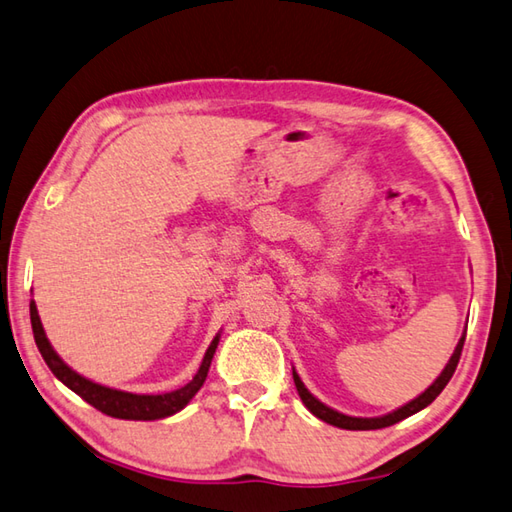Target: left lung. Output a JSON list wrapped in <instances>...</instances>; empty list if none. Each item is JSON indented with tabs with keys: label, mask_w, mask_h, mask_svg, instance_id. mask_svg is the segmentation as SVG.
I'll return each mask as SVG.
<instances>
[{
	"label": "left lung",
	"mask_w": 512,
	"mask_h": 512,
	"mask_svg": "<svg viewBox=\"0 0 512 512\" xmlns=\"http://www.w3.org/2000/svg\"><path fill=\"white\" fill-rule=\"evenodd\" d=\"M464 341H466V332H464V336H461V339H459V343H457V347H455V354L450 356L448 365H446V368H443V372L437 376V381L432 383L426 392L419 394V397L412 399L410 403H406V406H403V408L394 410V412H390V414H385V417H374V419L347 417V414H341V412H336V410H332V408H327L325 403H321L316 397H312V394L307 392V388L303 385V381L298 379L296 372H294V383H296L298 394H301V399H303V403H305V408L310 410V412L314 414V417H318V419L325 421V423H330V426L343 428V430H379V428H388V426H394V423H397V421L410 417V414H414V412H419V410H423L426 406H430V403L439 397L441 390L446 388L448 381L452 379V374H455V370H457V363H459V359H461V350H464Z\"/></svg>",
	"instance_id": "1"
}]
</instances>
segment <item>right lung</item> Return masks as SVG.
Here are the masks:
<instances>
[{"label":"right lung","instance_id":"1","mask_svg":"<svg viewBox=\"0 0 512 512\" xmlns=\"http://www.w3.org/2000/svg\"><path fill=\"white\" fill-rule=\"evenodd\" d=\"M31 325H33L37 350H40L48 368H51V372L66 385V388H71L75 394H80V397L86 403H91L95 410L109 414V417H115V419H129V421L165 419V417H171V414H176L178 410L185 408L187 403L194 399V394L202 388V383H205L211 359H214L218 339H220V336H216V339L211 341V345L205 352V359H202V363H200V370L196 372L194 379L185 385V388L165 392V394H131V392L104 388V385L93 383L89 379H84V376H80L77 372H73L69 365H66L60 356H57L51 343H48L33 301H31Z\"/></svg>","mask_w":512,"mask_h":512}]
</instances>
